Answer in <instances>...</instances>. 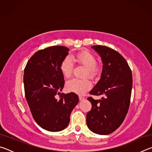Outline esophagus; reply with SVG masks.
<instances>
[{"label": "esophagus", "instance_id": "1", "mask_svg": "<svg viewBox=\"0 0 152 152\" xmlns=\"http://www.w3.org/2000/svg\"><path fill=\"white\" fill-rule=\"evenodd\" d=\"M79 99H80V101H83V100H84L85 99L81 96H79Z\"/></svg>", "mask_w": 152, "mask_h": 152}]
</instances>
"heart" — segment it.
Masks as SVG:
<instances>
[{"label": "heart", "mask_w": 152, "mask_h": 152, "mask_svg": "<svg viewBox=\"0 0 152 152\" xmlns=\"http://www.w3.org/2000/svg\"><path fill=\"white\" fill-rule=\"evenodd\" d=\"M73 59L77 63L82 64L86 68L84 76H88L91 78H94L96 75L99 72L96 66V60L94 56L91 52L88 51H83L74 55ZM60 70L64 77L68 78L70 76L73 70V64L70 58L66 57L63 59L60 63ZM91 87L92 83L88 78H72L67 81L66 84L67 91L80 95L85 94Z\"/></svg>", "instance_id": "obj_1"}]
</instances>
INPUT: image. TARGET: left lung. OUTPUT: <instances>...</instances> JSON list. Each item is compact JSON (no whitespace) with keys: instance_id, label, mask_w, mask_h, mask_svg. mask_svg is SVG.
<instances>
[{"instance_id":"left-lung-1","label":"left lung","mask_w":152,"mask_h":152,"mask_svg":"<svg viewBox=\"0 0 152 152\" xmlns=\"http://www.w3.org/2000/svg\"><path fill=\"white\" fill-rule=\"evenodd\" d=\"M91 48L101 58L102 70L101 78L90 94L104 97L99 100L88 98L92 109L86 115V123L93 133L108 135L119 127L127 113L132 95V73L127 61L117 51L102 45Z\"/></svg>"}]
</instances>
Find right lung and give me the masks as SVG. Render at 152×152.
<instances>
[{
  "label": "right lung",
  "instance_id": "add662e5",
  "mask_svg": "<svg viewBox=\"0 0 152 152\" xmlns=\"http://www.w3.org/2000/svg\"><path fill=\"white\" fill-rule=\"evenodd\" d=\"M69 51L64 46H51L38 51L28 61L24 70L25 97L33 119L49 132L64 129L79 101L74 92L61 94L59 99L56 98L64 86L60 65Z\"/></svg>",
  "mask_w": 152,
  "mask_h": 152
}]
</instances>
